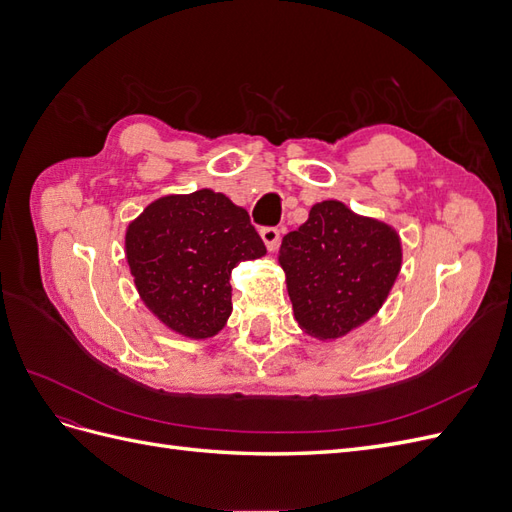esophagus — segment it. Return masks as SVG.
Masks as SVG:
<instances>
[{"label": "esophagus", "instance_id": "esophagus-1", "mask_svg": "<svg viewBox=\"0 0 512 512\" xmlns=\"http://www.w3.org/2000/svg\"><path fill=\"white\" fill-rule=\"evenodd\" d=\"M260 237H262V241H265L267 250L273 252L275 247H277V243H280V230H277V228H262L260 230Z\"/></svg>", "mask_w": 512, "mask_h": 512}]
</instances>
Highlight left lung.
Returning a JSON list of instances; mask_svg holds the SVG:
<instances>
[{"label":"left lung","instance_id":"8db88e82","mask_svg":"<svg viewBox=\"0 0 512 512\" xmlns=\"http://www.w3.org/2000/svg\"><path fill=\"white\" fill-rule=\"evenodd\" d=\"M401 258L391 224L354 213L342 200L316 203L277 256L299 329L320 342L359 329L389 297Z\"/></svg>","mask_w":512,"mask_h":512}]
</instances>
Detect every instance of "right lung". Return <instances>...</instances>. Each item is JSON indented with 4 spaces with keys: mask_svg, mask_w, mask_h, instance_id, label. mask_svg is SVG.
<instances>
[{
    "mask_svg": "<svg viewBox=\"0 0 512 512\" xmlns=\"http://www.w3.org/2000/svg\"><path fill=\"white\" fill-rule=\"evenodd\" d=\"M265 254L247 211L209 188L153 200L126 228L138 297L166 329L188 339L226 327L232 269Z\"/></svg>",
    "mask_w": 512,
    "mask_h": 512,
    "instance_id": "right-lung-1",
    "label": "right lung"
}]
</instances>
